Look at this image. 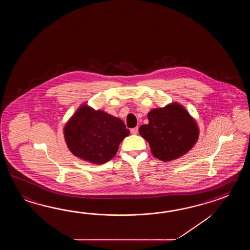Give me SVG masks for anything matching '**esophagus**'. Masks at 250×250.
<instances>
[{"label": "esophagus", "instance_id": "esophagus-1", "mask_svg": "<svg viewBox=\"0 0 250 250\" xmlns=\"http://www.w3.org/2000/svg\"><path fill=\"white\" fill-rule=\"evenodd\" d=\"M130 132H131V134H133V135H136V134H138V127H133V128H131V129H130Z\"/></svg>", "mask_w": 250, "mask_h": 250}]
</instances>
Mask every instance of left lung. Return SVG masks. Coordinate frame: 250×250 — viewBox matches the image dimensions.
<instances>
[{
	"label": "left lung",
	"mask_w": 250,
	"mask_h": 250,
	"mask_svg": "<svg viewBox=\"0 0 250 250\" xmlns=\"http://www.w3.org/2000/svg\"><path fill=\"white\" fill-rule=\"evenodd\" d=\"M148 124L139 127L155 158L170 162L186 154L199 138L197 121L179 103L154 108L147 113Z\"/></svg>",
	"instance_id": "1"
}]
</instances>
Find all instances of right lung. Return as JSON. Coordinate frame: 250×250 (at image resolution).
<instances>
[{
  "label": "right lung",
  "mask_w": 250,
  "mask_h": 250,
  "mask_svg": "<svg viewBox=\"0 0 250 250\" xmlns=\"http://www.w3.org/2000/svg\"><path fill=\"white\" fill-rule=\"evenodd\" d=\"M63 135L76 157L103 165L114 157L129 130L121 119L82 104L65 124Z\"/></svg>",
  "instance_id": "add662e5"
}]
</instances>
